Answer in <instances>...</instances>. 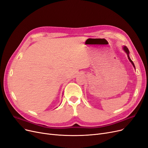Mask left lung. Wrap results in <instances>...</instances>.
I'll list each match as a JSON object with an SVG mask.
<instances>
[{"label":"left lung","instance_id":"obj_1","mask_svg":"<svg viewBox=\"0 0 148 148\" xmlns=\"http://www.w3.org/2000/svg\"><path fill=\"white\" fill-rule=\"evenodd\" d=\"M123 50L125 51V52L126 53H127V57H128V59H129V60L130 61V62H131V63H132V64L133 65V66H134V67L135 69V66H134V62H132V61L131 60V58H130V57H129V49L127 48V47H126V46H124L123 47Z\"/></svg>","mask_w":148,"mask_h":148}]
</instances>
